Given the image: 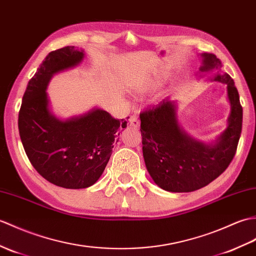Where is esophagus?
Masks as SVG:
<instances>
[{
    "instance_id": "esophagus-1",
    "label": "esophagus",
    "mask_w": 256,
    "mask_h": 256,
    "mask_svg": "<svg viewBox=\"0 0 256 256\" xmlns=\"http://www.w3.org/2000/svg\"><path fill=\"white\" fill-rule=\"evenodd\" d=\"M130 126H133V128H138L140 126V120L136 116H132L130 118Z\"/></svg>"
}]
</instances>
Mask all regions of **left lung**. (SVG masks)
I'll return each mask as SVG.
<instances>
[{"label":"left lung","mask_w":256,"mask_h":256,"mask_svg":"<svg viewBox=\"0 0 256 256\" xmlns=\"http://www.w3.org/2000/svg\"><path fill=\"white\" fill-rule=\"evenodd\" d=\"M200 73L217 70L214 80L227 85L230 102L228 126L215 142L205 144L180 126L176 101L164 100L140 114L147 171L159 188L169 192H193L206 186L228 168L242 130V106L234 80L222 73V64L212 53H202Z\"/></svg>","instance_id":"1"}]
</instances>
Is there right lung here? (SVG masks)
<instances>
[{"label":"right lung","mask_w":256,"mask_h":256,"mask_svg":"<svg viewBox=\"0 0 256 256\" xmlns=\"http://www.w3.org/2000/svg\"><path fill=\"white\" fill-rule=\"evenodd\" d=\"M84 56V50L73 46L50 52L29 80L18 114L29 162L46 181L65 188H85L98 181L118 130L128 124L98 108L65 121L51 114L46 88L52 76L78 65Z\"/></svg>","instance_id":"1"}]
</instances>
